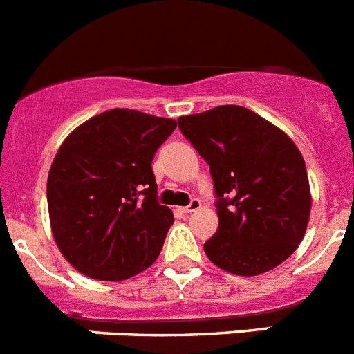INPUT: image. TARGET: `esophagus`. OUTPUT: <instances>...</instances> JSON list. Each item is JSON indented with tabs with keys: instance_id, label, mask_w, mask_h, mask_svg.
I'll use <instances>...</instances> for the list:
<instances>
[{
	"instance_id": "1",
	"label": "esophagus",
	"mask_w": 354,
	"mask_h": 354,
	"mask_svg": "<svg viewBox=\"0 0 354 354\" xmlns=\"http://www.w3.org/2000/svg\"><path fill=\"white\" fill-rule=\"evenodd\" d=\"M199 208H201V201H199L198 198H192L190 199L189 205L181 208V210L185 212V214H190V212H196V210H199Z\"/></svg>"
}]
</instances>
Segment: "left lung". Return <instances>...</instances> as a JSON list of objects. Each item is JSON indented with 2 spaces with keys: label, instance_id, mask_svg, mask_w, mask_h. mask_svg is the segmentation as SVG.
Returning a JSON list of instances; mask_svg holds the SVG:
<instances>
[{
  "label": "left lung",
  "instance_id": "1",
  "mask_svg": "<svg viewBox=\"0 0 354 354\" xmlns=\"http://www.w3.org/2000/svg\"><path fill=\"white\" fill-rule=\"evenodd\" d=\"M178 128L210 165L219 230L205 242L207 257L239 276L285 262L305 236L312 207L296 144L236 104L180 118Z\"/></svg>",
  "mask_w": 354,
  "mask_h": 354
}]
</instances>
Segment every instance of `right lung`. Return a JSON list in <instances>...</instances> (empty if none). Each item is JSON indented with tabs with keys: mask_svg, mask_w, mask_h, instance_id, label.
I'll return each mask as SVG.
<instances>
[{
	"mask_svg": "<svg viewBox=\"0 0 354 354\" xmlns=\"http://www.w3.org/2000/svg\"><path fill=\"white\" fill-rule=\"evenodd\" d=\"M176 121L113 109L78 126L49 169L58 250L88 278L121 281L158 258L174 215L158 203L151 162Z\"/></svg>",
	"mask_w": 354,
	"mask_h": 354,
	"instance_id": "1",
	"label": "right lung"
}]
</instances>
